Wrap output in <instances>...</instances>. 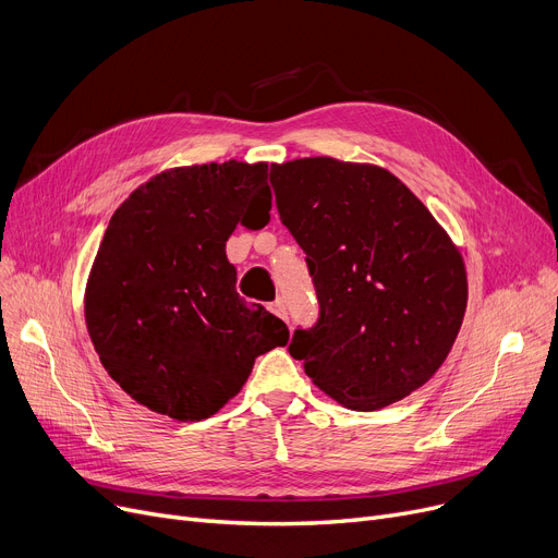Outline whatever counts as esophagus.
Instances as JSON below:
<instances>
[{
    "label": "esophagus",
    "instance_id": "esophagus-1",
    "mask_svg": "<svg viewBox=\"0 0 558 558\" xmlns=\"http://www.w3.org/2000/svg\"><path fill=\"white\" fill-rule=\"evenodd\" d=\"M269 312L276 314V316H280L282 320H287V307H284V301H282V299L269 303Z\"/></svg>",
    "mask_w": 558,
    "mask_h": 558
}]
</instances>
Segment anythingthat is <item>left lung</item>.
<instances>
[{
  "label": "left lung",
  "mask_w": 558,
  "mask_h": 558,
  "mask_svg": "<svg viewBox=\"0 0 558 558\" xmlns=\"http://www.w3.org/2000/svg\"><path fill=\"white\" fill-rule=\"evenodd\" d=\"M282 223L307 255L320 305L289 355L357 412L423 387L459 335L468 280L459 248L400 179L318 156L271 165Z\"/></svg>",
  "instance_id": "8db88e82"
}]
</instances>
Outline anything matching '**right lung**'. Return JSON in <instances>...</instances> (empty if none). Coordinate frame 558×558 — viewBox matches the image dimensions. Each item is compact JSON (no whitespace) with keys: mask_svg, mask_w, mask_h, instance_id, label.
Returning a JSON list of instances; mask_svg holds the SVG:
<instances>
[{"mask_svg":"<svg viewBox=\"0 0 558 558\" xmlns=\"http://www.w3.org/2000/svg\"><path fill=\"white\" fill-rule=\"evenodd\" d=\"M267 162L175 167L114 210L85 284V326L108 375L135 402L203 421L238 396L255 357L289 341L246 303L226 257L234 226L267 223Z\"/></svg>","mask_w":558,"mask_h":558,"instance_id":"obj_1","label":"right lung"}]
</instances>
